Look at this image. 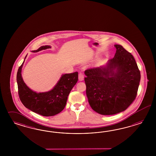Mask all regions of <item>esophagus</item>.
<instances>
[{
  "mask_svg": "<svg viewBox=\"0 0 156 156\" xmlns=\"http://www.w3.org/2000/svg\"><path fill=\"white\" fill-rule=\"evenodd\" d=\"M78 79H79V80H80V81L83 80V79H84V75H83V73L82 71H80V72L79 73Z\"/></svg>",
  "mask_w": 156,
  "mask_h": 156,
  "instance_id": "esophagus-1",
  "label": "esophagus"
}]
</instances>
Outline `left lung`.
Wrapping results in <instances>:
<instances>
[{
  "mask_svg": "<svg viewBox=\"0 0 156 156\" xmlns=\"http://www.w3.org/2000/svg\"><path fill=\"white\" fill-rule=\"evenodd\" d=\"M106 65L85 70L86 95L91 108L102 115L125 110L136 99L140 71L131 53L119 44Z\"/></svg>",
  "mask_w": 156,
  "mask_h": 156,
  "instance_id": "left-lung-1",
  "label": "left lung"
}]
</instances>
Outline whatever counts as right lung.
I'll return each mask as SVG.
<instances>
[{
  "instance_id": "add662e5",
  "label": "right lung",
  "mask_w": 156,
  "mask_h": 156,
  "mask_svg": "<svg viewBox=\"0 0 156 156\" xmlns=\"http://www.w3.org/2000/svg\"><path fill=\"white\" fill-rule=\"evenodd\" d=\"M50 48V46H43L33 52ZM24 60L19 67L16 76L18 94L22 103L26 108L45 117L53 116L61 112L66 106L68 95L78 81V72L62 75L52 90L38 93L31 90L23 80L21 71Z\"/></svg>"
}]
</instances>
